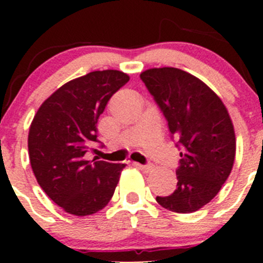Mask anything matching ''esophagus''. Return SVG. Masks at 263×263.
Masks as SVG:
<instances>
[{
	"label": "esophagus",
	"mask_w": 263,
	"mask_h": 263,
	"mask_svg": "<svg viewBox=\"0 0 263 263\" xmlns=\"http://www.w3.org/2000/svg\"><path fill=\"white\" fill-rule=\"evenodd\" d=\"M136 166L139 169H141L142 172H145V173H150V172L154 171L153 165H141V164H136Z\"/></svg>",
	"instance_id": "34e87169"
}]
</instances>
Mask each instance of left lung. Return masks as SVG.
Returning <instances> with one entry per match:
<instances>
[{
  "label": "left lung",
  "instance_id": "1",
  "mask_svg": "<svg viewBox=\"0 0 263 263\" xmlns=\"http://www.w3.org/2000/svg\"><path fill=\"white\" fill-rule=\"evenodd\" d=\"M140 78L182 150L176 191L156 201L173 213H195L219 193L233 169L237 142L232 118L216 92L185 71L148 68Z\"/></svg>",
  "mask_w": 263,
  "mask_h": 263
}]
</instances>
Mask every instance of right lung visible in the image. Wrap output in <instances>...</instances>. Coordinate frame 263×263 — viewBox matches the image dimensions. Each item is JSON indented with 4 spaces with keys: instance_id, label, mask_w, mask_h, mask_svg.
Masks as SVG:
<instances>
[{
    "instance_id": "1",
    "label": "right lung",
    "mask_w": 263,
    "mask_h": 263,
    "mask_svg": "<svg viewBox=\"0 0 263 263\" xmlns=\"http://www.w3.org/2000/svg\"><path fill=\"white\" fill-rule=\"evenodd\" d=\"M129 80L122 71H92L66 82L36 110L28 136L30 165L47 196L66 213L86 216L108 205L126 164L86 160L97 122Z\"/></svg>"
}]
</instances>
